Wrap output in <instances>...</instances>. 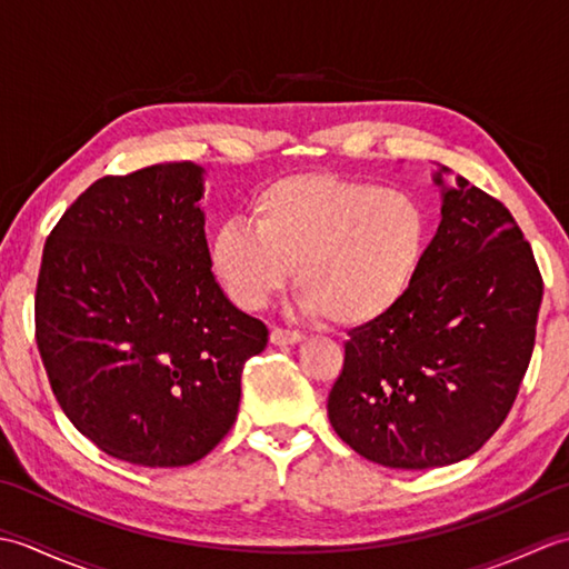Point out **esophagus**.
I'll list each match as a JSON object with an SVG mask.
<instances>
[{
	"label": "esophagus",
	"mask_w": 569,
	"mask_h": 569,
	"mask_svg": "<svg viewBox=\"0 0 569 569\" xmlns=\"http://www.w3.org/2000/svg\"><path fill=\"white\" fill-rule=\"evenodd\" d=\"M303 337H300V332H291V330H281V328H273L271 330V345L276 347H291V345H298Z\"/></svg>",
	"instance_id": "34e87169"
}]
</instances>
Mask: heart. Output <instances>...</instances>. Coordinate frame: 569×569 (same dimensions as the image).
Segmentation results:
<instances>
[{"instance_id":"b5f03b06","label":"heart","mask_w":569,"mask_h":569,"mask_svg":"<svg viewBox=\"0 0 569 569\" xmlns=\"http://www.w3.org/2000/svg\"><path fill=\"white\" fill-rule=\"evenodd\" d=\"M249 221L210 239V266L239 308L259 310L293 269L298 308L340 328L389 316L413 288L430 217L413 192L335 173H298L261 188Z\"/></svg>"}]
</instances>
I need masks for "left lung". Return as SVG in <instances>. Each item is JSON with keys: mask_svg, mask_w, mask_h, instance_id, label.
Listing matches in <instances>:
<instances>
[{"mask_svg": "<svg viewBox=\"0 0 569 569\" xmlns=\"http://www.w3.org/2000/svg\"><path fill=\"white\" fill-rule=\"evenodd\" d=\"M442 220L413 288L345 342L328 416L361 457L430 469L475 455L509 416L536 345L542 276L503 202L442 183Z\"/></svg>", "mask_w": 569, "mask_h": 569, "instance_id": "obj_1", "label": "left lung"}]
</instances>
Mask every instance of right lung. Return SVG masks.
I'll list each match as a JSON object with an SVG mask.
<instances>
[{
  "instance_id": "right-lung-1",
  "label": "right lung",
  "mask_w": 569,
  "mask_h": 569,
  "mask_svg": "<svg viewBox=\"0 0 569 569\" xmlns=\"http://www.w3.org/2000/svg\"><path fill=\"white\" fill-rule=\"evenodd\" d=\"M200 198L190 161L104 176L43 247L36 345L56 401L131 465L186 467L217 447L269 342L214 281Z\"/></svg>"
}]
</instances>
